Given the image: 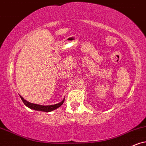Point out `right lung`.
<instances>
[{
	"label": "right lung",
	"instance_id": "add662e5",
	"mask_svg": "<svg viewBox=\"0 0 146 146\" xmlns=\"http://www.w3.org/2000/svg\"><path fill=\"white\" fill-rule=\"evenodd\" d=\"M20 98L23 101V102L24 103V104L27 107H28L30 109L34 110H38V111H43V112H49L52 111L56 108H58V107H60L61 105L63 104L64 101V98L62 100L61 102L58 103V104H53V105H48V106H43V105H40V104H34V103H31L28 102V101L25 100V99L23 98L21 96L19 95Z\"/></svg>",
	"mask_w": 146,
	"mask_h": 146
}]
</instances>
